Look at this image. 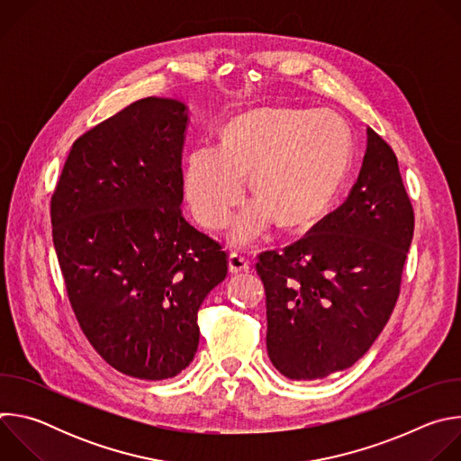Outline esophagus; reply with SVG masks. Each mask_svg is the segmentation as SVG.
<instances>
[{"label":"esophagus","mask_w":461,"mask_h":461,"mask_svg":"<svg viewBox=\"0 0 461 461\" xmlns=\"http://www.w3.org/2000/svg\"><path fill=\"white\" fill-rule=\"evenodd\" d=\"M228 267H230V272L231 274H239V272H246L249 268V260L237 253V251H231L230 257H228Z\"/></svg>","instance_id":"34e87169"}]
</instances>
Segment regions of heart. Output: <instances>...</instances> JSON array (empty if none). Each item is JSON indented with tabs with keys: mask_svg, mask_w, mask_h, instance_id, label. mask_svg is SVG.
Segmentation results:
<instances>
[{
	"mask_svg": "<svg viewBox=\"0 0 461 461\" xmlns=\"http://www.w3.org/2000/svg\"><path fill=\"white\" fill-rule=\"evenodd\" d=\"M350 164V133L332 111L257 109L233 118L221 148L193 149L185 158L184 189L196 221L222 228L244 196L251 201L233 221L230 239L251 242L276 219L283 228L317 221L338 194Z\"/></svg>",
	"mask_w": 461,
	"mask_h": 461,
	"instance_id": "heart-1",
	"label": "heart"
}]
</instances>
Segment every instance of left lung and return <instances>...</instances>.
<instances>
[{"label":"left lung","instance_id":"8db88e82","mask_svg":"<svg viewBox=\"0 0 461 461\" xmlns=\"http://www.w3.org/2000/svg\"><path fill=\"white\" fill-rule=\"evenodd\" d=\"M412 235L398 158L368 127L348 199L297 242L258 255L267 348L283 375L321 379L366 354L396 306Z\"/></svg>","mask_w":461,"mask_h":461}]
</instances>
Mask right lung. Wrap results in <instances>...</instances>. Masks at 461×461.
<instances>
[{"instance_id": "add662e5", "label": "right lung", "mask_w": 461, "mask_h": 461, "mask_svg": "<svg viewBox=\"0 0 461 461\" xmlns=\"http://www.w3.org/2000/svg\"><path fill=\"white\" fill-rule=\"evenodd\" d=\"M187 107L142 98L71 148L50 201L52 242L75 315L118 372L160 381L199 347V312L224 281L221 244L182 215Z\"/></svg>"}]
</instances>
